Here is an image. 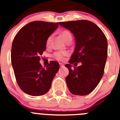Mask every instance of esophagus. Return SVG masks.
<instances>
[{
	"label": "esophagus",
	"mask_w": 120,
	"mask_h": 120,
	"mask_svg": "<svg viewBox=\"0 0 120 120\" xmlns=\"http://www.w3.org/2000/svg\"><path fill=\"white\" fill-rule=\"evenodd\" d=\"M59 65H60V67H62L64 66V64H62V63H60V64H59Z\"/></svg>",
	"instance_id": "34e87169"
}]
</instances>
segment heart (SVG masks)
Here are the masks:
<instances>
[{
  "label": "heart",
  "instance_id": "obj_1",
  "mask_svg": "<svg viewBox=\"0 0 120 120\" xmlns=\"http://www.w3.org/2000/svg\"><path fill=\"white\" fill-rule=\"evenodd\" d=\"M61 35L63 40L65 41L67 38H68V37H71V34L70 32L68 30H63L61 32ZM51 40H52V36H50L47 38V40H46V45L48 46L49 45L50 43ZM68 55V53L66 52H56L53 54V58L56 59L58 61H62L64 60L65 56H67Z\"/></svg>",
  "mask_w": 120,
  "mask_h": 120
}]
</instances>
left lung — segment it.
<instances>
[{
	"mask_svg": "<svg viewBox=\"0 0 120 120\" xmlns=\"http://www.w3.org/2000/svg\"><path fill=\"white\" fill-rule=\"evenodd\" d=\"M59 24L70 30L75 39V50L70 64L65 65L69 70L65 78L67 87L74 95H87L96 88L103 76L108 56L107 39L100 28L90 21H71ZM80 62V66L72 68L71 63Z\"/></svg>",
	"mask_w": 120,
	"mask_h": 120,
	"instance_id": "obj_1",
	"label": "left lung"
}]
</instances>
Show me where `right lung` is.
Instances as JSON below:
<instances>
[{
    "label": "right lung",
    "mask_w": 120,
    "mask_h": 120,
    "mask_svg": "<svg viewBox=\"0 0 120 120\" xmlns=\"http://www.w3.org/2000/svg\"><path fill=\"white\" fill-rule=\"evenodd\" d=\"M59 23L35 21L18 32L12 41L11 63L19 87L32 96L46 94L59 69V63L50 61L45 68L40 63L46 49V40L58 27Z\"/></svg>",
    "instance_id": "right-lung-1"
}]
</instances>
